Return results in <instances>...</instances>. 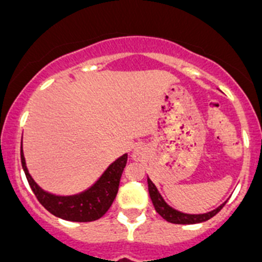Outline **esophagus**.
<instances>
[{
    "label": "esophagus",
    "instance_id": "esophagus-1",
    "mask_svg": "<svg viewBox=\"0 0 262 262\" xmlns=\"http://www.w3.org/2000/svg\"><path fill=\"white\" fill-rule=\"evenodd\" d=\"M133 158H134V159H140V158H141V152H140V150H134V152H133Z\"/></svg>",
    "mask_w": 262,
    "mask_h": 262
}]
</instances>
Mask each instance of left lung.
<instances>
[{
	"label": "left lung",
	"instance_id": "left-lung-1",
	"mask_svg": "<svg viewBox=\"0 0 262 262\" xmlns=\"http://www.w3.org/2000/svg\"><path fill=\"white\" fill-rule=\"evenodd\" d=\"M147 185H148V193H150V199H151L152 205H154L155 210L159 214L163 219H166L167 222L175 223V225H194V223H201L205 221H209L210 218H213L215 214H218L221 211L225 204L221 205L219 207H216L215 210L209 211L206 214H184L180 211L172 209L171 206L164 202V200L162 199V195L159 194L158 189L155 188V185L152 184V181L147 178Z\"/></svg>",
	"mask_w": 262,
	"mask_h": 262
}]
</instances>
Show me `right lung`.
<instances>
[{"label":"right lung","instance_id":"1","mask_svg":"<svg viewBox=\"0 0 262 262\" xmlns=\"http://www.w3.org/2000/svg\"><path fill=\"white\" fill-rule=\"evenodd\" d=\"M20 160H22V167L32 192L36 195L37 201L43 205L49 213L70 222H93L102 218L108 211L114 200L116 199L120 179L126 166L128 155L124 154L119 159L115 160L93 187L84 190L83 193L68 195V197L53 195L51 193L44 192L28 173L23 151H20Z\"/></svg>","mask_w":262,"mask_h":262}]
</instances>
